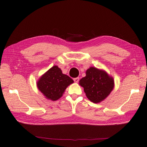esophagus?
I'll return each mask as SVG.
<instances>
[{
    "instance_id": "obj_1",
    "label": "esophagus",
    "mask_w": 147,
    "mask_h": 147,
    "mask_svg": "<svg viewBox=\"0 0 147 147\" xmlns=\"http://www.w3.org/2000/svg\"><path fill=\"white\" fill-rule=\"evenodd\" d=\"M73 80H74V82H76V83H78V82H79V81H80V78L79 77L75 78H74Z\"/></svg>"
}]
</instances>
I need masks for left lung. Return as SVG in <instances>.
Returning <instances> with one entry per match:
<instances>
[{
  "mask_svg": "<svg viewBox=\"0 0 147 147\" xmlns=\"http://www.w3.org/2000/svg\"><path fill=\"white\" fill-rule=\"evenodd\" d=\"M80 81L87 98L94 103L104 100L114 88V80L103 70L91 67Z\"/></svg>",
  "mask_w": 147,
  "mask_h": 147,
  "instance_id": "obj_1",
  "label": "left lung"
}]
</instances>
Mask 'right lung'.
I'll return each mask as SVG.
<instances>
[{
  "mask_svg": "<svg viewBox=\"0 0 147 147\" xmlns=\"http://www.w3.org/2000/svg\"><path fill=\"white\" fill-rule=\"evenodd\" d=\"M70 77L62 73L57 66H54L40 78L37 83L39 91L47 99L56 101L69 84L73 83Z\"/></svg>",
  "mask_w": 147,
  "mask_h": 147,
  "instance_id": "1",
  "label": "right lung"
}]
</instances>
